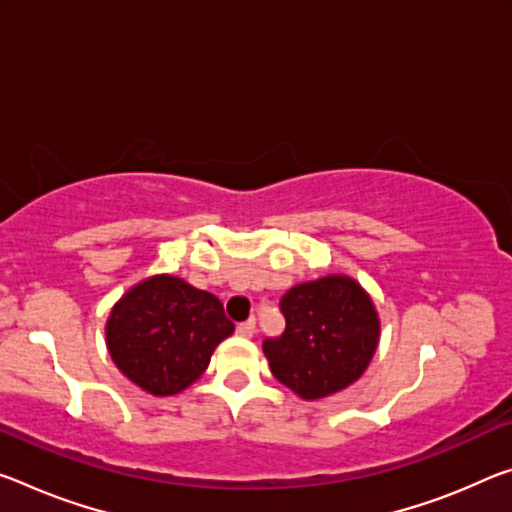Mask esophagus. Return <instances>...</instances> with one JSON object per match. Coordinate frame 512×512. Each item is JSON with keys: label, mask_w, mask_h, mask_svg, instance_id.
Listing matches in <instances>:
<instances>
[{"label": "esophagus", "mask_w": 512, "mask_h": 512, "mask_svg": "<svg viewBox=\"0 0 512 512\" xmlns=\"http://www.w3.org/2000/svg\"><path fill=\"white\" fill-rule=\"evenodd\" d=\"M237 332L241 337H253L255 335V319H248L237 326Z\"/></svg>", "instance_id": "obj_1"}]
</instances>
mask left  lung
I'll return each instance as SVG.
<instances>
[{
    "instance_id": "8db88e82",
    "label": "left lung",
    "mask_w": 512,
    "mask_h": 512,
    "mask_svg": "<svg viewBox=\"0 0 512 512\" xmlns=\"http://www.w3.org/2000/svg\"><path fill=\"white\" fill-rule=\"evenodd\" d=\"M287 328L280 337L264 339L271 373L314 401L353 385L378 348L380 321L358 282L348 275L303 282L280 300Z\"/></svg>"
}]
</instances>
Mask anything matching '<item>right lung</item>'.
<instances>
[{
	"mask_svg": "<svg viewBox=\"0 0 512 512\" xmlns=\"http://www.w3.org/2000/svg\"><path fill=\"white\" fill-rule=\"evenodd\" d=\"M234 323L209 291L152 275L113 305L107 346L116 367L152 396H173L205 373Z\"/></svg>",
	"mask_w": 512,
	"mask_h": 512,
	"instance_id": "1",
	"label": "right lung"
}]
</instances>
